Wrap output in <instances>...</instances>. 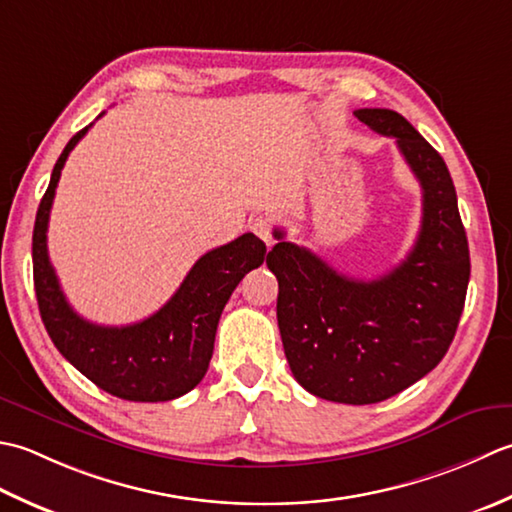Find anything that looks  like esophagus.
Masks as SVG:
<instances>
[{"instance_id": "esophagus-1", "label": "esophagus", "mask_w": 512, "mask_h": 512, "mask_svg": "<svg viewBox=\"0 0 512 512\" xmlns=\"http://www.w3.org/2000/svg\"><path fill=\"white\" fill-rule=\"evenodd\" d=\"M249 229L263 241L267 247L274 243V236H271V229H274V225H271V221L267 216H256L252 218V223H249Z\"/></svg>"}]
</instances>
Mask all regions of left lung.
Instances as JSON below:
<instances>
[{
  "instance_id": "obj_1",
  "label": "left lung",
  "mask_w": 512,
  "mask_h": 512,
  "mask_svg": "<svg viewBox=\"0 0 512 512\" xmlns=\"http://www.w3.org/2000/svg\"><path fill=\"white\" fill-rule=\"evenodd\" d=\"M353 114L395 139L422 185L413 249L384 276L356 280L274 229L278 243L267 267L278 278V329L300 387L322 400L375 404L411 387L446 356L464 309L471 256L442 156L398 112Z\"/></svg>"
}]
</instances>
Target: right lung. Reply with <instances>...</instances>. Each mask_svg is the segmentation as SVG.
Here are the masks:
<instances>
[{"label": "right lung", "instance_id": "1", "mask_svg": "<svg viewBox=\"0 0 512 512\" xmlns=\"http://www.w3.org/2000/svg\"><path fill=\"white\" fill-rule=\"evenodd\" d=\"M90 125L61 152L37 210L33 276L39 314L61 356L99 389L130 402H168L203 380L227 300L247 271L263 265L267 247L258 236L243 234L203 254L176 294L156 314L134 325L103 327L83 320L59 287L46 232L61 170Z\"/></svg>", "mask_w": 512, "mask_h": 512}]
</instances>
